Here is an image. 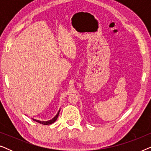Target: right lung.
<instances>
[{"label":"right lung","mask_w":151,"mask_h":151,"mask_svg":"<svg viewBox=\"0 0 151 151\" xmlns=\"http://www.w3.org/2000/svg\"><path fill=\"white\" fill-rule=\"evenodd\" d=\"M60 111L59 110L58 112L57 115H55V116L53 117V119H51V120H49V121H46V122H42V121H40V120H37V119H33V120H34L35 122H37L40 123V124H44V125H49V124H53V122H55V121H56V119H58V117L59 115V113H60Z\"/></svg>","instance_id":"right-lung-1"}]
</instances>
